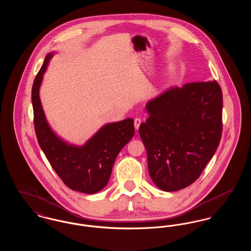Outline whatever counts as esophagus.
Wrapping results in <instances>:
<instances>
[{
	"instance_id": "1",
	"label": "esophagus",
	"mask_w": 251,
	"mask_h": 251,
	"mask_svg": "<svg viewBox=\"0 0 251 251\" xmlns=\"http://www.w3.org/2000/svg\"><path fill=\"white\" fill-rule=\"evenodd\" d=\"M141 122H142L141 119H139V118L134 119V128H135L136 130H138V129H139V126H140Z\"/></svg>"
}]
</instances>
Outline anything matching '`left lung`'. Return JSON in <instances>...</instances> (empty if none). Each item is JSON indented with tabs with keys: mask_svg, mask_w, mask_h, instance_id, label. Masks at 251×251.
<instances>
[{
	"mask_svg": "<svg viewBox=\"0 0 251 251\" xmlns=\"http://www.w3.org/2000/svg\"><path fill=\"white\" fill-rule=\"evenodd\" d=\"M222 108L215 81L172 86L147 103L150 117L139 134L157 187L178 191L201 176L221 139Z\"/></svg>",
	"mask_w": 251,
	"mask_h": 251,
	"instance_id": "left-lung-1",
	"label": "left lung"
}]
</instances>
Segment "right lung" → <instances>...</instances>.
<instances>
[{
	"label": "right lung",
	"mask_w": 251,
	"mask_h": 251,
	"mask_svg": "<svg viewBox=\"0 0 251 251\" xmlns=\"http://www.w3.org/2000/svg\"><path fill=\"white\" fill-rule=\"evenodd\" d=\"M52 53H48L32 87L34 125L38 144L63 182L72 190L95 194L107 185L121 149L134 134L132 119L108 123L82 147L63 141L49 126L39 99V87Z\"/></svg>",
	"instance_id": "right-lung-1"
}]
</instances>
